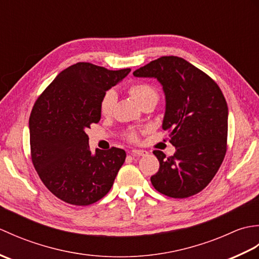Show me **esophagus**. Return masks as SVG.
<instances>
[{
    "mask_svg": "<svg viewBox=\"0 0 259 259\" xmlns=\"http://www.w3.org/2000/svg\"><path fill=\"white\" fill-rule=\"evenodd\" d=\"M130 153H131V155H133V156L145 157V156L148 155V151H146V150H140V149H134V150L130 151Z\"/></svg>",
    "mask_w": 259,
    "mask_h": 259,
    "instance_id": "obj_1",
    "label": "esophagus"
}]
</instances>
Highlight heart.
I'll use <instances>...</instances> for the list:
<instances>
[{"label":"heart","mask_w":259,"mask_h":259,"mask_svg":"<svg viewBox=\"0 0 259 259\" xmlns=\"http://www.w3.org/2000/svg\"><path fill=\"white\" fill-rule=\"evenodd\" d=\"M128 91L135 100L138 102L140 106H144L145 103L149 101H156L158 100V92L151 84L148 82H135V83L130 84L128 88ZM115 101H117V96L112 90L107 91L101 98L100 101V112L102 115H110L113 111ZM126 138L130 141H137L138 140V135L135 131H130L126 134Z\"/></svg>","instance_id":"b5f03b06"}]
</instances>
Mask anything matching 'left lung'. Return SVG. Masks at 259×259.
Masks as SVG:
<instances>
[{
    "instance_id": "obj_1",
    "label": "left lung",
    "mask_w": 259,
    "mask_h": 259,
    "mask_svg": "<svg viewBox=\"0 0 259 259\" xmlns=\"http://www.w3.org/2000/svg\"><path fill=\"white\" fill-rule=\"evenodd\" d=\"M135 76L156 78L166 96L162 128L169 130L175 155L155 150L159 170L151 176L157 191L188 198L210 183L227 151L228 107L221 88L185 59L161 57L139 68Z\"/></svg>"
}]
</instances>
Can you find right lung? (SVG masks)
Listing matches in <instances>:
<instances>
[{
  "mask_svg": "<svg viewBox=\"0 0 259 259\" xmlns=\"http://www.w3.org/2000/svg\"><path fill=\"white\" fill-rule=\"evenodd\" d=\"M130 71L78 62L60 72L36 99L29 120L32 163L62 201L88 206L111 189L125 151L112 147L93 155L85 131L100 121L102 96Z\"/></svg>",
  "mask_w": 259,
  "mask_h": 259,
  "instance_id": "1",
  "label": "right lung"
}]
</instances>
